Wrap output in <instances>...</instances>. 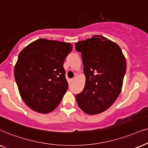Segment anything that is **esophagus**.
Here are the masks:
<instances>
[{"label":"esophagus","instance_id":"1","mask_svg":"<svg viewBox=\"0 0 148 148\" xmlns=\"http://www.w3.org/2000/svg\"><path fill=\"white\" fill-rule=\"evenodd\" d=\"M75 78H72V79L70 80V82H71V83H72V82H73L74 81V80H75Z\"/></svg>","mask_w":148,"mask_h":148}]
</instances>
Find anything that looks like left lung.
Here are the masks:
<instances>
[{
  "label": "left lung",
  "mask_w": 148,
  "mask_h": 148,
  "mask_svg": "<svg viewBox=\"0 0 148 148\" xmlns=\"http://www.w3.org/2000/svg\"><path fill=\"white\" fill-rule=\"evenodd\" d=\"M81 53L85 85L76 95L79 108L90 115L108 109L121 93L127 63L119 45L100 36L76 43Z\"/></svg>",
  "instance_id": "left-lung-1"
}]
</instances>
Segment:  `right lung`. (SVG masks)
Listing matches in <instances>:
<instances>
[{"instance_id": "obj_1", "label": "right lung", "mask_w": 148, "mask_h": 148, "mask_svg": "<svg viewBox=\"0 0 148 148\" xmlns=\"http://www.w3.org/2000/svg\"><path fill=\"white\" fill-rule=\"evenodd\" d=\"M72 50L69 42L40 38L19 53L14 76L23 101L41 114L59 106L68 88L64 62Z\"/></svg>"}]
</instances>
